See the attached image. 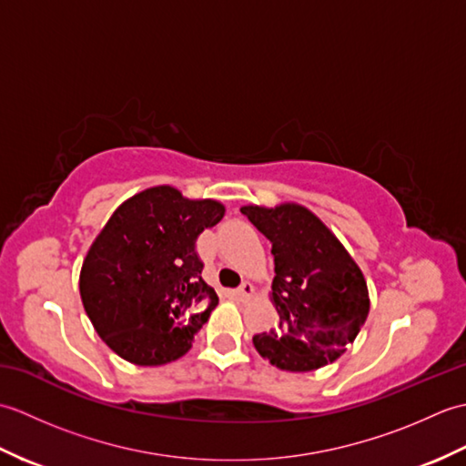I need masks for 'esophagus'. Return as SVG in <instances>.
Returning a JSON list of instances; mask_svg holds the SVG:
<instances>
[{
    "mask_svg": "<svg viewBox=\"0 0 466 466\" xmlns=\"http://www.w3.org/2000/svg\"><path fill=\"white\" fill-rule=\"evenodd\" d=\"M236 296H238V299L240 300H250L252 299V296H254V286L250 284V282H242L240 284V289L238 290H236Z\"/></svg>",
    "mask_w": 466,
    "mask_h": 466,
    "instance_id": "obj_1",
    "label": "esophagus"
}]
</instances>
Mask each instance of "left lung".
<instances>
[{
	"mask_svg": "<svg viewBox=\"0 0 466 466\" xmlns=\"http://www.w3.org/2000/svg\"><path fill=\"white\" fill-rule=\"evenodd\" d=\"M240 210L272 242L270 302L280 316L274 330L254 336V349L289 372H310L340 359L370 310L359 264L302 204H248Z\"/></svg>",
	"mask_w": 466,
	"mask_h": 466,
	"instance_id": "left-lung-1",
	"label": "left lung"
}]
</instances>
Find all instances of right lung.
Wrapping results in <instances>:
<instances>
[{
	"label": "right lung",
	"mask_w": 466,
	"mask_h": 466,
	"mask_svg": "<svg viewBox=\"0 0 466 466\" xmlns=\"http://www.w3.org/2000/svg\"><path fill=\"white\" fill-rule=\"evenodd\" d=\"M222 202L152 186L116 208L87 250L80 296L96 332L137 366L174 362L218 304L196 238L224 218Z\"/></svg>",
	"instance_id": "obj_1"
}]
</instances>
